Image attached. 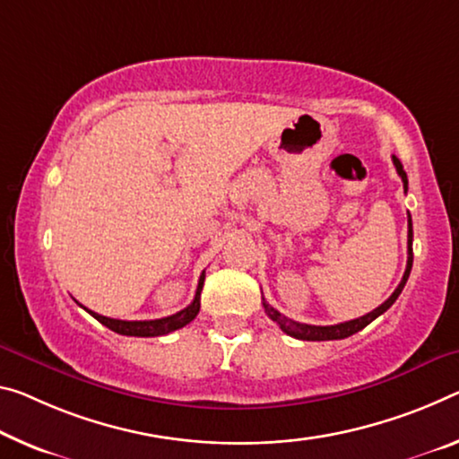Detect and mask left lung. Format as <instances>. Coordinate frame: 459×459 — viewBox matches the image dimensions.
<instances>
[{"mask_svg": "<svg viewBox=\"0 0 459 459\" xmlns=\"http://www.w3.org/2000/svg\"><path fill=\"white\" fill-rule=\"evenodd\" d=\"M392 161H394V167L398 171L400 179H403V186H404V194L409 190V179H406V173L403 169V163L398 161L396 157H392ZM411 269H412V221H411V214H409V259H406V269H404V275L403 280H400L398 288L392 292V296L388 298L386 302L380 304V307L374 308L372 312H368V315H363L359 318H353V321H347V323H339V325H329V326H318V325H304V323H296L292 318L283 316L281 312L275 310L273 307H269V304L264 300V308L267 312V316L272 318L273 323L280 325V329L290 334V337L294 339H300V341H334V339H345V337H351L361 329H366V326L376 321L377 316L384 315L392 304L396 302V298L403 292L406 280H409L411 275Z\"/></svg>", "mask_w": 459, "mask_h": 459, "instance_id": "left-lung-1", "label": "left lung"}]
</instances>
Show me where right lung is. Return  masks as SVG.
<instances>
[{
	"mask_svg": "<svg viewBox=\"0 0 459 459\" xmlns=\"http://www.w3.org/2000/svg\"><path fill=\"white\" fill-rule=\"evenodd\" d=\"M202 288H204V272L200 275V281H198V288H195V296L190 307H186L184 310L176 312V315L171 316H165V318H157V321H120V318H110V316H101L98 312L93 310H85L90 312V315L100 321L108 329L118 333V334H126V337H161V334L167 333H173L181 329V326H186L187 323H192L195 316H198L200 312V294H202Z\"/></svg>",
	"mask_w": 459,
	"mask_h": 459,
	"instance_id": "1",
	"label": "right lung"
}]
</instances>
